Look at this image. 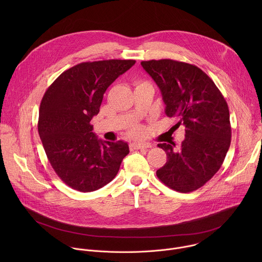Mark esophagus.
I'll return each mask as SVG.
<instances>
[{
  "label": "esophagus",
  "instance_id": "1",
  "mask_svg": "<svg viewBox=\"0 0 262 262\" xmlns=\"http://www.w3.org/2000/svg\"><path fill=\"white\" fill-rule=\"evenodd\" d=\"M151 147V144L149 143H137V142H134L130 144V148L132 149H146V148H150Z\"/></svg>",
  "mask_w": 262,
  "mask_h": 262
}]
</instances>
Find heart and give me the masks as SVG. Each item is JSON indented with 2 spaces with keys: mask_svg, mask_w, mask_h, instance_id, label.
Instances as JSON below:
<instances>
[{
  "mask_svg": "<svg viewBox=\"0 0 262 262\" xmlns=\"http://www.w3.org/2000/svg\"><path fill=\"white\" fill-rule=\"evenodd\" d=\"M132 133H133L134 135H140V134L142 133V128L139 127V126H136V127L133 129Z\"/></svg>",
  "mask_w": 262,
  "mask_h": 262,
  "instance_id": "obj_1",
  "label": "heart"
}]
</instances>
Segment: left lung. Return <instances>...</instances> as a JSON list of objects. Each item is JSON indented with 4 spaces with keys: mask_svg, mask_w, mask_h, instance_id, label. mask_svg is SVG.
Instances as JSON below:
<instances>
[{
    "mask_svg": "<svg viewBox=\"0 0 262 262\" xmlns=\"http://www.w3.org/2000/svg\"><path fill=\"white\" fill-rule=\"evenodd\" d=\"M142 67L159 86L168 117L179 119L185 138L158 146L167 163L157 171L170 189L190 193L203 186L221 168L231 142L228 104L199 67L171 59L142 61Z\"/></svg>",
    "mask_w": 262,
    "mask_h": 262,
    "instance_id": "8db88e82",
    "label": "left lung"
}]
</instances>
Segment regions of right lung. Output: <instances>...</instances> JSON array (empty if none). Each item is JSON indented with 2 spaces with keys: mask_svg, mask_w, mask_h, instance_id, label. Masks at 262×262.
I'll use <instances>...</instances> for the list:
<instances>
[{
  "mask_svg": "<svg viewBox=\"0 0 262 262\" xmlns=\"http://www.w3.org/2000/svg\"><path fill=\"white\" fill-rule=\"evenodd\" d=\"M135 63H80L62 72L42 97L39 137L53 169L73 190L86 193L102 188L114 179L129 152L126 142L97 139L90 121L98 114L107 87Z\"/></svg>",
  "mask_w": 262,
  "mask_h": 262,
  "instance_id": "obj_1",
  "label": "right lung"
}]
</instances>
